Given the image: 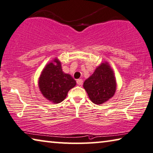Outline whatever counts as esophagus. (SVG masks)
I'll list each match as a JSON object with an SVG mask.
<instances>
[{"label":"esophagus","instance_id":"1","mask_svg":"<svg viewBox=\"0 0 153 153\" xmlns=\"http://www.w3.org/2000/svg\"><path fill=\"white\" fill-rule=\"evenodd\" d=\"M77 84H78V85H79V86H82V84H83V81H82V79H77Z\"/></svg>","mask_w":153,"mask_h":153}]
</instances>
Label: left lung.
<instances>
[{"instance_id":"left-lung-1","label":"left lung","mask_w":153,"mask_h":153,"mask_svg":"<svg viewBox=\"0 0 153 153\" xmlns=\"http://www.w3.org/2000/svg\"><path fill=\"white\" fill-rule=\"evenodd\" d=\"M91 102L102 104L115 94L116 80L113 69L108 62H102L83 84Z\"/></svg>"}]
</instances>
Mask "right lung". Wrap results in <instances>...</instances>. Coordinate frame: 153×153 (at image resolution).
I'll list each match as a JSON object with an SVG mask.
<instances>
[{"label":"right lung","mask_w":153,"mask_h":153,"mask_svg":"<svg viewBox=\"0 0 153 153\" xmlns=\"http://www.w3.org/2000/svg\"><path fill=\"white\" fill-rule=\"evenodd\" d=\"M76 85V81L71 76L62 71L61 62L58 58L45 66L38 80L41 93L54 104L62 102L69 91Z\"/></svg>","instance_id":"obj_1"}]
</instances>
